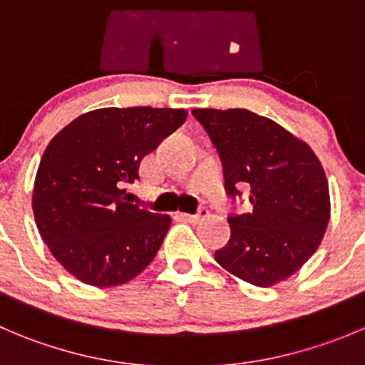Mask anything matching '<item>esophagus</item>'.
<instances>
[{
    "mask_svg": "<svg viewBox=\"0 0 365 365\" xmlns=\"http://www.w3.org/2000/svg\"><path fill=\"white\" fill-rule=\"evenodd\" d=\"M207 214H209V210H207L205 207H202V209H200L196 214H182V217L185 221H189V223H198L200 220L207 217Z\"/></svg>",
    "mask_w": 365,
    "mask_h": 365,
    "instance_id": "34e87169",
    "label": "esophagus"
}]
</instances>
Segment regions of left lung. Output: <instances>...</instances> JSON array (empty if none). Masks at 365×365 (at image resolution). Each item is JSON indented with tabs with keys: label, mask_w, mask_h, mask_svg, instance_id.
Returning <instances> with one entry per match:
<instances>
[{
	"label": "left lung",
	"mask_w": 365,
	"mask_h": 365,
	"mask_svg": "<svg viewBox=\"0 0 365 365\" xmlns=\"http://www.w3.org/2000/svg\"><path fill=\"white\" fill-rule=\"evenodd\" d=\"M221 158L225 190H248L252 210L230 214V240L217 263L255 286L290 277L319 248L329 190L315 153L274 120L248 110H192Z\"/></svg>",
	"instance_id": "8db88e82"
}]
</instances>
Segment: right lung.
<instances>
[{"mask_svg": "<svg viewBox=\"0 0 365 365\" xmlns=\"http://www.w3.org/2000/svg\"><path fill=\"white\" fill-rule=\"evenodd\" d=\"M185 110L102 108L57 133L41 158L32 207L41 237L66 272L110 288L140 274L171 217L129 203L145 155L185 122Z\"/></svg>", "mask_w": 365, "mask_h": 365, "instance_id": "right-lung-1", "label": "right lung"}]
</instances>
